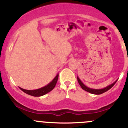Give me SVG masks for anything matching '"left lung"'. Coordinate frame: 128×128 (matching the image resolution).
I'll return each mask as SVG.
<instances>
[{
	"instance_id": "left-lung-1",
	"label": "left lung",
	"mask_w": 128,
	"mask_h": 128,
	"mask_svg": "<svg viewBox=\"0 0 128 128\" xmlns=\"http://www.w3.org/2000/svg\"><path fill=\"white\" fill-rule=\"evenodd\" d=\"M77 80H78V84H79V85L80 86V87H82V88L83 89V90L88 92L90 93V94H95V95H100V94H103V93L106 92L108 91V90H110V89L112 88V87L115 84V83L117 82L118 79H117L116 80L114 81V82H113V84H112L109 85V86H108L107 87L101 89H95V88H90V87H88L87 86H86V85L82 82V81H81V80L78 77H77Z\"/></svg>"
}]
</instances>
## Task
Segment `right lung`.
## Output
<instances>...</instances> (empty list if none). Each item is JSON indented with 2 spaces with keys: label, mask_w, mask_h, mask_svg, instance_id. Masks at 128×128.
Listing matches in <instances>:
<instances>
[{
  "label": "right lung",
  "mask_w": 128,
  "mask_h": 128,
  "mask_svg": "<svg viewBox=\"0 0 128 128\" xmlns=\"http://www.w3.org/2000/svg\"><path fill=\"white\" fill-rule=\"evenodd\" d=\"M58 76H59V74H57L56 77L52 80L51 82L47 84L46 86H45L44 87H41L40 88L36 89V90H25V89H24L21 87H19L20 90H22L25 93V94H28V95H32V96H42V95H45V94H48L50 92H51V90H52L56 86V84L58 82Z\"/></svg>",
  "instance_id": "1"
}]
</instances>
